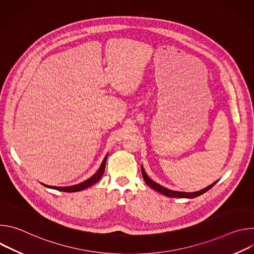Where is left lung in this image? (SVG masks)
Here are the masks:
<instances>
[{"instance_id":"left-lung-1","label":"left lung","mask_w":254,"mask_h":254,"mask_svg":"<svg viewBox=\"0 0 254 254\" xmlns=\"http://www.w3.org/2000/svg\"><path fill=\"white\" fill-rule=\"evenodd\" d=\"M141 174H142V178H143V180H144V182H146V184H147L149 187H151L152 189L156 190L157 192H160L161 194H163V195H165V196H167V197H171V198H189V199L196 198V197H198V196L204 194L205 192H207L209 189H211V188L217 183V181H216V182H214V183L211 184L210 186H208V187H206V188H204V189H202V190H200V191H197V192H179V191H173V190L167 189V188L161 186L160 184L156 183L155 181H153V180L147 175V173L144 172V169L142 168V166H141Z\"/></svg>"}]
</instances>
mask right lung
I'll return each instance as SVG.
<instances>
[{
  "instance_id": "right-lung-1",
  "label": "right lung",
  "mask_w": 254,
  "mask_h": 254,
  "mask_svg": "<svg viewBox=\"0 0 254 254\" xmlns=\"http://www.w3.org/2000/svg\"><path fill=\"white\" fill-rule=\"evenodd\" d=\"M107 156L108 154L104 157L98 171L92 176L90 177L89 179L85 180L84 182H81L77 185H73V186H66V187H56V186H49V185H45L43 183H41L42 185H44L45 187L49 188V189H54V190H58V191H62V192H79V191H82L92 185H94L95 183H97L98 181L101 179L103 173H104V169H105V164H106V160H107Z\"/></svg>"
}]
</instances>
